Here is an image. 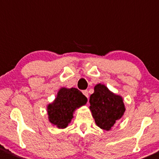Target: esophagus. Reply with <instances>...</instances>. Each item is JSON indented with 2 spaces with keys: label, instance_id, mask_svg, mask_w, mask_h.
Instances as JSON below:
<instances>
[{
  "label": "esophagus",
  "instance_id": "obj_1",
  "mask_svg": "<svg viewBox=\"0 0 159 159\" xmlns=\"http://www.w3.org/2000/svg\"><path fill=\"white\" fill-rule=\"evenodd\" d=\"M82 93L84 95V96L87 98H89V93H88V90H83Z\"/></svg>",
  "mask_w": 159,
  "mask_h": 159
}]
</instances>
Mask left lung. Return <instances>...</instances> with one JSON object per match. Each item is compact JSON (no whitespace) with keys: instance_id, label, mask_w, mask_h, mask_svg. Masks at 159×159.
Instances as JSON below:
<instances>
[{"instance_id":"1","label":"left lung","mask_w":159,"mask_h":159,"mask_svg":"<svg viewBox=\"0 0 159 159\" xmlns=\"http://www.w3.org/2000/svg\"><path fill=\"white\" fill-rule=\"evenodd\" d=\"M90 110L96 125L100 128L110 130L124 114L122 98L114 94L105 85L96 84L90 96Z\"/></svg>"}]
</instances>
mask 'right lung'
Wrapping results in <instances>:
<instances>
[{"label":"right lung","mask_w":159,"mask_h":159,"mask_svg":"<svg viewBox=\"0 0 159 159\" xmlns=\"http://www.w3.org/2000/svg\"><path fill=\"white\" fill-rule=\"evenodd\" d=\"M87 98L78 89L62 88L55 101L48 106L50 122L59 129H64L70 122L76 108L84 105Z\"/></svg>","instance_id":"1"}]
</instances>
